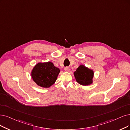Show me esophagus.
Listing matches in <instances>:
<instances>
[{
	"label": "esophagus",
	"mask_w": 130,
	"mask_h": 130,
	"mask_svg": "<svg viewBox=\"0 0 130 130\" xmlns=\"http://www.w3.org/2000/svg\"><path fill=\"white\" fill-rule=\"evenodd\" d=\"M64 70H65V71H67V72H69V71H70V68H69L68 66H67V67H65V69H64Z\"/></svg>",
	"instance_id": "esophagus-1"
}]
</instances>
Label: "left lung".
Segmentation results:
<instances>
[{
    "label": "left lung",
    "instance_id": "8db88e82",
    "mask_svg": "<svg viewBox=\"0 0 130 130\" xmlns=\"http://www.w3.org/2000/svg\"><path fill=\"white\" fill-rule=\"evenodd\" d=\"M74 75L76 81L81 85H89L93 82V71L84 65L79 66L74 73Z\"/></svg>",
    "mask_w": 130,
    "mask_h": 130
}]
</instances>
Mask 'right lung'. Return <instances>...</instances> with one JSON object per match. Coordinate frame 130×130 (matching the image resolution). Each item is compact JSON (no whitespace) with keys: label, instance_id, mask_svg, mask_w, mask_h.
Returning <instances> with one entry per match:
<instances>
[{"label":"right lung","instance_id":"right-lung-1","mask_svg":"<svg viewBox=\"0 0 130 130\" xmlns=\"http://www.w3.org/2000/svg\"><path fill=\"white\" fill-rule=\"evenodd\" d=\"M59 72V69L55 66L52 62H40L34 68L31 76L37 85L48 88L55 83Z\"/></svg>","mask_w":130,"mask_h":130}]
</instances>
